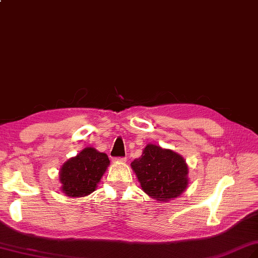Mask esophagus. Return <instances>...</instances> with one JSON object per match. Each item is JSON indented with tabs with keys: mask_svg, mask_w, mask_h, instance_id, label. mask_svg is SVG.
<instances>
[{
	"mask_svg": "<svg viewBox=\"0 0 258 258\" xmlns=\"http://www.w3.org/2000/svg\"><path fill=\"white\" fill-rule=\"evenodd\" d=\"M115 160H117V161H120V162H126V160H127V158H126V157H124V158H117V159H115Z\"/></svg>",
	"mask_w": 258,
	"mask_h": 258,
	"instance_id": "esophagus-1",
	"label": "esophagus"
}]
</instances>
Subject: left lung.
<instances>
[{
    "instance_id": "obj_1",
    "label": "left lung",
    "mask_w": 258,
    "mask_h": 258,
    "mask_svg": "<svg viewBox=\"0 0 258 258\" xmlns=\"http://www.w3.org/2000/svg\"><path fill=\"white\" fill-rule=\"evenodd\" d=\"M131 167L144 192L159 202L173 200L187 187V164L181 155L171 149L147 144Z\"/></svg>"
}]
</instances>
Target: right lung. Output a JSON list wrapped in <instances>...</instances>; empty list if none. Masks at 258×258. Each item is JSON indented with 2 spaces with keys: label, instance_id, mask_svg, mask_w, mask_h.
<instances>
[{
  "label": "right lung",
  "instance_id": "obj_1",
  "mask_svg": "<svg viewBox=\"0 0 258 258\" xmlns=\"http://www.w3.org/2000/svg\"><path fill=\"white\" fill-rule=\"evenodd\" d=\"M110 160L104 153L92 147L83 149L60 169L61 190L69 197H83L91 194L100 182Z\"/></svg>",
  "mask_w": 258,
  "mask_h": 258
}]
</instances>
